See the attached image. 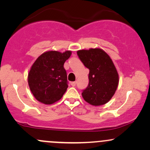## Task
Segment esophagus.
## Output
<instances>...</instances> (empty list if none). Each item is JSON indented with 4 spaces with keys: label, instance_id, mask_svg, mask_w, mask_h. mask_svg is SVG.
Here are the masks:
<instances>
[{
    "label": "esophagus",
    "instance_id": "obj_1",
    "mask_svg": "<svg viewBox=\"0 0 150 150\" xmlns=\"http://www.w3.org/2000/svg\"><path fill=\"white\" fill-rule=\"evenodd\" d=\"M70 85L73 86V87H75L76 85V82H70Z\"/></svg>",
    "mask_w": 150,
    "mask_h": 150
}]
</instances>
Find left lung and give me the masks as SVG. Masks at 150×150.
<instances>
[{"instance_id":"obj_1","label":"left lung","mask_w":150,"mask_h":150,"mask_svg":"<svg viewBox=\"0 0 150 150\" xmlns=\"http://www.w3.org/2000/svg\"><path fill=\"white\" fill-rule=\"evenodd\" d=\"M77 53L89 70L88 87L82 93L84 100L95 106L106 104L114 95L119 82L113 61L100 48L79 50Z\"/></svg>"}]
</instances>
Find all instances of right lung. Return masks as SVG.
I'll return each mask as SVG.
<instances>
[{
    "label": "right lung",
    "mask_w": 150,
    "mask_h": 150,
    "mask_svg": "<svg viewBox=\"0 0 150 150\" xmlns=\"http://www.w3.org/2000/svg\"><path fill=\"white\" fill-rule=\"evenodd\" d=\"M71 51H48L37 58L31 66L27 80L32 94L39 102L52 104L63 97L68 88L64 63Z\"/></svg>",
    "instance_id": "add662e5"
}]
</instances>
